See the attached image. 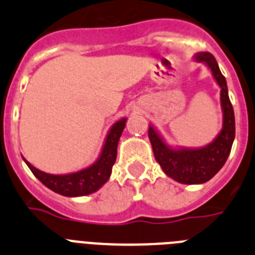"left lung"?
I'll return each mask as SVG.
<instances>
[{"label":"left lung","instance_id":"8db88e82","mask_svg":"<svg viewBox=\"0 0 255 255\" xmlns=\"http://www.w3.org/2000/svg\"><path fill=\"white\" fill-rule=\"evenodd\" d=\"M199 62H206L221 87V103L224 110V128L216 140L200 149L173 150L168 148L152 126H149V140L153 153L163 172L181 184H203L222 168L226 162L234 138H235V116L227 93L226 79L221 73L217 61L209 52H200L195 56Z\"/></svg>","mask_w":255,"mask_h":255}]
</instances>
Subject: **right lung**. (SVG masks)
Listing matches in <instances>:
<instances>
[{"mask_svg":"<svg viewBox=\"0 0 255 255\" xmlns=\"http://www.w3.org/2000/svg\"><path fill=\"white\" fill-rule=\"evenodd\" d=\"M125 124L126 119H123L112 126L111 131L106 139L100 159L85 170L69 175H49L33 167L29 162H25L31 172L34 173V176L55 193L65 197H82L91 194L98 190L111 175L112 166L116 161L117 144L120 140Z\"/></svg>","mask_w":255,"mask_h":255,"instance_id":"add662e5","label":"right lung"}]
</instances>
